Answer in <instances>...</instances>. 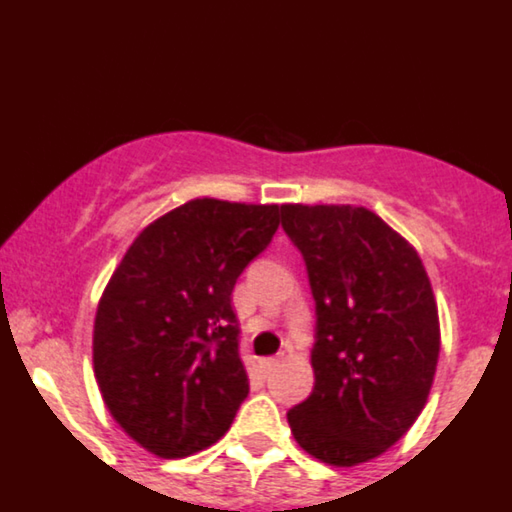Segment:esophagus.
I'll return each mask as SVG.
<instances>
[{
	"mask_svg": "<svg viewBox=\"0 0 512 512\" xmlns=\"http://www.w3.org/2000/svg\"><path fill=\"white\" fill-rule=\"evenodd\" d=\"M277 365H279V358H262L260 360V370H262V373H272V370L274 368H277Z\"/></svg>",
	"mask_w": 512,
	"mask_h": 512,
	"instance_id": "34e87169",
	"label": "esophagus"
}]
</instances>
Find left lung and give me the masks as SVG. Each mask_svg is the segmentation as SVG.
Masks as SVG:
<instances>
[{"mask_svg":"<svg viewBox=\"0 0 512 512\" xmlns=\"http://www.w3.org/2000/svg\"><path fill=\"white\" fill-rule=\"evenodd\" d=\"M316 301L314 390L287 412L306 454L355 466L385 454L427 405L439 316L417 250L363 206H282Z\"/></svg>","mask_w":512,"mask_h":512,"instance_id":"left-lung-1","label":"left lung"}]
</instances>
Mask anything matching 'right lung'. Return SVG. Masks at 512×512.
Instances as JSON below:
<instances>
[{"label": "right lung", "mask_w": 512, "mask_h": 512, "mask_svg": "<svg viewBox=\"0 0 512 512\" xmlns=\"http://www.w3.org/2000/svg\"><path fill=\"white\" fill-rule=\"evenodd\" d=\"M279 213L274 203L188 201L134 238L102 292L93 331L102 400L161 459L215 444L250 392L230 294Z\"/></svg>", "instance_id": "add662e5"}]
</instances>
